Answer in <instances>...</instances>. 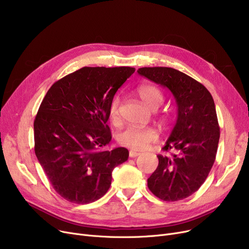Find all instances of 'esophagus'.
Segmentation results:
<instances>
[{
    "instance_id": "34e87169",
    "label": "esophagus",
    "mask_w": 249,
    "mask_h": 249,
    "mask_svg": "<svg viewBox=\"0 0 249 249\" xmlns=\"http://www.w3.org/2000/svg\"><path fill=\"white\" fill-rule=\"evenodd\" d=\"M140 153L139 152H137V151H134V150H130L129 151V156H130V158H137V156L139 155Z\"/></svg>"
}]
</instances>
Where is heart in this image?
<instances>
[{
	"label": "heart",
	"mask_w": 249,
	"mask_h": 249,
	"mask_svg": "<svg viewBox=\"0 0 249 249\" xmlns=\"http://www.w3.org/2000/svg\"><path fill=\"white\" fill-rule=\"evenodd\" d=\"M136 91L143 104L151 110L160 108L163 102L162 93L155 86L143 85L138 87ZM118 115H119V99L114 98L109 107V116L112 121H116ZM156 139H158V132L152 127L128 126L118 134V141L121 145L134 150L144 149Z\"/></svg>",
	"instance_id": "obj_1"
}]
</instances>
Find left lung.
I'll return each instance as SVG.
<instances>
[{"label":"left lung","instance_id":"8db88e82","mask_svg":"<svg viewBox=\"0 0 249 249\" xmlns=\"http://www.w3.org/2000/svg\"><path fill=\"white\" fill-rule=\"evenodd\" d=\"M137 72L168 89L178 107L176 125L162 147L174 153L158 155L159 166L147 186L163 201L186 199L204 184L216 159L220 128L214 100L202 84L175 69L141 68Z\"/></svg>","mask_w":249,"mask_h":249}]
</instances>
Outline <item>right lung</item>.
Masks as SVG:
<instances>
[{
  "label": "right lung",
  "instance_id": "add662e5",
  "mask_svg": "<svg viewBox=\"0 0 249 249\" xmlns=\"http://www.w3.org/2000/svg\"><path fill=\"white\" fill-rule=\"evenodd\" d=\"M134 68H83L57 81L34 120L35 154L52 187L71 203H93L111 186L129 151L103 150L112 139L109 107Z\"/></svg>",
  "mask_w": 249,
  "mask_h": 249
}]
</instances>
